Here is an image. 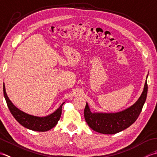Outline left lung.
<instances>
[{"label":"left lung","instance_id":"left-lung-1","mask_svg":"<svg viewBox=\"0 0 157 157\" xmlns=\"http://www.w3.org/2000/svg\"><path fill=\"white\" fill-rule=\"evenodd\" d=\"M148 85L146 81L142 94L137 101L132 106L119 113H92L87 103L84 110L86 122L89 127L98 133L104 134L119 133L132 125L138 118L146 101Z\"/></svg>","mask_w":157,"mask_h":157}]
</instances>
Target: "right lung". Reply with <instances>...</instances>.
I'll use <instances>...</instances> for the list:
<instances>
[{
  "label": "right lung",
  "mask_w": 157,
  "mask_h": 157,
  "mask_svg": "<svg viewBox=\"0 0 157 157\" xmlns=\"http://www.w3.org/2000/svg\"><path fill=\"white\" fill-rule=\"evenodd\" d=\"M3 93L7 106L13 116L19 123L28 129L35 132H47L55 127L60 119L62 108L64 102L52 114L43 117H36L25 113L12 103L6 93L5 84H3Z\"/></svg>",
  "instance_id": "1"
}]
</instances>
